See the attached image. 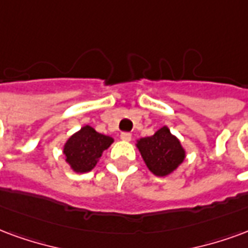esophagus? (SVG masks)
<instances>
[{
    "label": "esophagus",
    "instance_id": "1",
    "mask_svg": "<svg viewBox=\"0 0 248 248\" xmlns=\"http://www.w3.org/2000/svg\"><path fill=\"white\" fill-rule=\"evenodd\" d=\"M121 139H122V140H124V142H129V140H131V134L122 133L121 134Z\"/></svg>",
    "mask_w": 248,
    "mask_h": 248
}]
</instances>
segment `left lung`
<instances>
[{"label":"left lung","instance_id":"left-lung-1","mask_svg":"<svg viewBox=\"0 0 248 248\" xmlns=\"http://www.w3.org/2000/svg\"><path fill=\"white\" fill-rule=\"evenodd\" d=\"M146 166L155 176H167L185 159V150L179 139L163 126L152 137L140 138L137 143Z\"/></svg>","mask_w":248,"mask_h":248}]
</instances>
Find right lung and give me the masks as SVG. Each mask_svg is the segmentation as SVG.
Segmentation results:
<instances>
[{"instance_id": "add662e5", "label": "right lung", "mask_w": 248, "mask_h": 248, "mask_svg": "<svg viewBox=\"0 0 248 248\" xmlns=\"http://www.w3.org/2000/svg\"><path fill=\"white\" fill-rule=\"evenodd\" d=\"M114 139L97 133L91 126H84L64 144L65 161L75 172L84 173L96 167L102 152L109 148Z\"/></svg>"}]
</instances>
